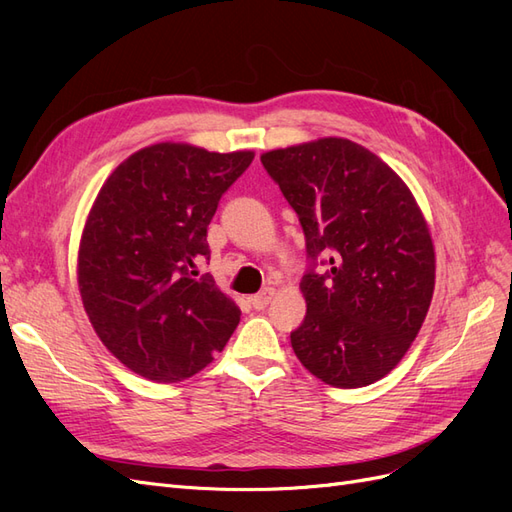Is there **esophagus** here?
Listing matches in <instances>:
<instances>
[{"label": "esophagus", "instance_id": "obj_1", "mask_svg": "<svg viewBox=\"0 0 512 512\" xmlns=\"http://www.w3.org/2000/svg\"><path fill=\"white\" fill-rule=\"evenodd\" d=\"M273 288H265L262 292H258V294H254V297H250V303H252V307L254 309H265L269 303H271V299H273Z\"/></svg>", "mask_w": 512, "mask_h": 512}]
</instances>
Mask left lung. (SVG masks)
Returning <instances> with one entry per match:
<instances>
[{
	"label": "left lung",
	"instance_id": "1",
	"mask_svg": "<svg viewBox=\"0 0 512 512\" xmlns=\"http://www.w3.org/2000/svg\"><path fill=\"white\" fill-rule=\"evenodd\" d=\"M260 162L305 235L307 314L290 333L294 354L337 389L384 378L421 331L436 284L433 243L414 196L378 156L346 138L275 149Z\"/></svg>",
	"mask_w": 512,
	"mask_h": 512
}]
</instances>
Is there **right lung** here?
Returning a JSON list of instances; mask_svg holds the SVG:
<instances>
[{"label":"right lung","mask_w":512,"mask_h":512,"mask_svg":"<svg viewBox=\"0 0 512 512\" xmlns=\"http://www.w3.org/2000/svg\"><path fill=\"white\" fill-rule=\"evenodd\" d=\"M252 151L160 143L106 179L83 230L79 288L102 344L134 374L179 382L213 361L241 312L196 265L207 226Z\"/></svg>","instance_id":"1"}]
</instances>
